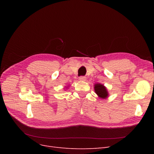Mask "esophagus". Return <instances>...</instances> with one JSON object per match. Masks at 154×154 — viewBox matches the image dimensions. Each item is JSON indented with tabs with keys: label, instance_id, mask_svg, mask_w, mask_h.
Returning a JSON list of instances; mask_svg holds the SVG:
<instances>
[{
	"label": "esophagus",
	"instance_id": "obj_1",
	"mask_svg": "<svg viewBox=\"0 0 154 154\" xmlns=\"http://www.w3.org/2000/svg\"><path fill=\"white\" fill-rule=\"evenodd\" d=\"M86 80V78L85 76H80L79 78V80L80 81H85Z\"/></svg>",
	"mask_w": 154,
	"mask_h": 154
}]
</instances>
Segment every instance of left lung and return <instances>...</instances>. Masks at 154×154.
<instances>
[{
  "instance_id": "left-lung-1",
  "label": "left lung",
  "mask_w": 154,
  "mask_h": 154,
  "mask_svg": "<svg viewBox=\"0 0 154 154\" xmlns=\"http://www.w3.org/2000/svg\"><path fill=\"white\" fill-rule=\"evenodd\" d=\"M94 88L96 94L100 99L104 100L106 99L109 97V92L107 91L106 87L104 86V85L100 83H95Z\"/></svg>"
}]
</instances>
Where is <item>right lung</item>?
<instances>
[{"mask_svg":"<svg viewBox=\"0 0 154 154\" xmlns=\"http://www.w3.org/2000/svg\"><path fill=\"white\" fill-rule=\"evenodd\" d=\"M68 87H69V86H67V87H66V88H68Z\"/></svg>","mask_w":154,"mask_h":154,"instance_id":"obj_1","label":"right lung"}]
</instances>
